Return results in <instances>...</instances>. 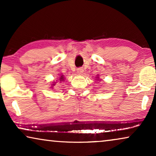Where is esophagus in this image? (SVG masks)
Returning a JSON list of instances; mask_svg holds the SVG:
<instances>
[{
  "label": "esophagus",
  "instance_id": "esophagus-1",
  "mask_svg": "<svg viewBox=\"0 0 156 156\" xmlns=\"http://www.w3.org/2000/svg\"><path fill=\"white\" fill-rule=\"evenodd\" d=\"M83 72H84V69H83L82 67H80L77 69V73L80 74H82Z\"/></svg>",
  "mask_w": 156,
  "mask_h": 156
}]
</instances>
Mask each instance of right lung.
I'll return each mask as SVG.
<instances>
[{
    "mask_svg": "<svg viewBox=\"0 0 156 156\" xmlns=\"http://www.w3.org/2000/svg\"><path fill=\"white\" fill-rule=\"evenodd\" d=\"M59 80H60V81H63V80H64V77H63V76H61L60 77H59ZM52 85H55V84H53Z\"/></svg>",
    "mask_w": 156,
    "mask_h": 156,
    "instance_id": "1",
    "label": "right lung"
}]
</instances>
